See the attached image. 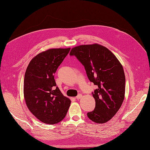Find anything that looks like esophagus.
Wrapping results in <instances>:
<instances>
[{
  "label": "esophagus",
  "instance_id": "obj_1",
  "mask_svg": "<svg viewBox=\"0 0 150 150\" xmlns=\"http://www.w3.org/2000/svg\"><path fill=\"white\" fill-rule=\"evenodd\" d=\"M82 97V95L81 94H78L76 97V99H81Z\"/></svg>",
  "mask_w": 150,
  "mask_h": 150
}]
</instances>
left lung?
Masks as SVG:
<instances>
[{"instance_id":"8db88e82","label":"left lung","mask_w":150,"mask_h":150,"mask_svg":"<svg viewBox=\"0 0 150 150\" xmlns=\"http://www.w3.org/2000/svg\"><path fill=\"white\" fill-rule=\"evenodd\" d=\"M69 54L81 62L89 81L98 87L92 92L95 108L87 113V117L96 123H106L124 100L125 76L122 65L109 50L99 44L76 46Z\"/></svg>"}]
</instances>
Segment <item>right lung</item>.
I'll return each mask as SVG.
<instances>
[{
	"label": "right lung",
	"mask_w": 150,
	"mask_h": 150,
	"mask_svg": "<svg viewBox=\"0 0 150 150\" xmlns=\"http://www.w3.org/2000/svg\"><path fill=\"white\" fill-rule=\"evenodd\" d=\"M70 48H53L30 61L25 74L23 94L29 110L39 120L56 124L66 117L71 100L56 86L54 74Z\"/></svg>",
	"instance_id": "obj_1"
}]
</instances>
